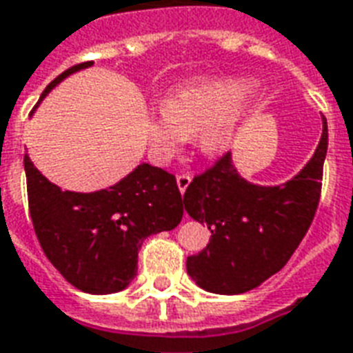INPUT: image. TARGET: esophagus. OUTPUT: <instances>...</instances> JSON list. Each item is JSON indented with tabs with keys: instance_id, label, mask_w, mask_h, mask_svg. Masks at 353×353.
<instances>
[{
	"instance_id": "34e87169",
	"label": "esophagus",
	"mask_w": 353,
	"mask_h": 353,
	"mask_svg": "<svg viewBox=\"0 0 353 353\" xmlns=\"http://www.w3.org/2000/svg\"><path fill=\"white\" fill-rule=\"evenodd\" d=\"M190 181H192V176H190V174H179V176H177V187L181 190V194H185V190H187V187L190 185Z\"/></svg>"
}]
</instances>
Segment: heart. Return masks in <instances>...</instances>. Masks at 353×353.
Listing matches in <instances>:
<instances>
[{
  "label": "heart",
  "instance_id": "1",
  "mask_svg": "<svg viewBox=\"0 0 353 353\" xmlns=\"http://www.w3.org/2000/svg\"><path fill=\"white\" fill-rule=\"evenodd\" d=\"M252 83L245 78H198L177 85L150 112L145 134L151 157L168 164L196 132L203 155H223L237 142L250 116Z\"/></svg>",
  "mask_w": 353,
  "mask_h": 353
}]
</instances>
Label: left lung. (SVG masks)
<instances>
[{
	"label": "left lung",
	"instance_id": "8db88e82",
	"mask_svg": "<svg viewBox=\"0 0 353 353\" xmlns=\"http://www.w3.org/2000/svg\"><path fill=\"white\" fill-rule=\"evenodd\" d=\"M327 121L314 155L283 185H256L239 176L232 153L196 176L183 194L185 211L208 224V247L187 258V273L200 288L236 296L256 288L294 254L314 219Z\"/></svg>",
	"mask_w": 353,
	"mask_h": 353
}]
</instances>
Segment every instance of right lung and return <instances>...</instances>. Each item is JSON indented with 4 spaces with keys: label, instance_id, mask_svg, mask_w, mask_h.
I'll list each match as a JSON object with an SVG mask.
<instances>
[{
    "label": "right lung",
    "instance_id": "1",
    "mask_svg": "<svg viewBox=\"0 0 353 353\" xmlns=\"http://www.w3.org/2000/svg\"><path fill=\"white\" fill-rule=\"evenodd\" d=\"M91 65L85 61L61 72L46 85L39 103L61 80ZM23 170L31 221L44 254L74 288L88 294L127 288L137 276L143 239L174 230L183 216L176 177L148 163L95 192L61 190L33 166L28 153Z\"/></svg>",
    "mask_w": 353,
    "mask_h": 353
}]
</instances>
